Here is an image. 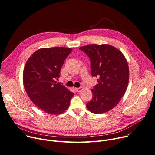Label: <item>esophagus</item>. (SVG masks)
Listing matches in <instances>:
<instances>
[{"instance_id":"esophagus-1","label":"esophagus","mask_w":155,"mask_h":155,"mask_svg":"<svg viewBox=\"0 0 155 155\" xmlns=\"http://www.w3.org/2000/svg\"><path fill=\"white\" fill-rule=\"evenodd\" d=\"M75 90L77 92H80L82 90V87H80L79 88H75Z\"/></svg>"}]
</instances>
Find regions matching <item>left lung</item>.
Masks as SVG:
<instances>
[{
  "label": "left lung",
  "instance_id": "obj_1",
  "mask_svg": "<svg viewBox=\"0 0 155 155\" xmlns=\"http://www.w3.org/2000/svg\"><path fill=\"white\" fill-rule=\"evenodd\" d=\"M79 49L90 58L92 76L98 77L86 107L94 113H106L117 105L127 90L129 70L126 58L108 44H91Z\"/></svg>",
  "mask_w": 155,
  "mask_h": 155
}]
</instances>
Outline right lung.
Here are the masks:
<instances>
[{
	"label": "right lung",
	"instance_id": "add662e5",
	"mask_svg": "<svg viewBox=\"0 0 155 155\" xmlns=\"http://www.w3.org/2000/svg\"><path fill=\"white\" fill-rule=\"evenodd\" d=\"M72 48H42L34 52L25 66V89L34 105L43 111L59 114L70 106L74 93L57 82L61 68Z\"/></svg>",
	"mask_w": 155,
	"mask_h": 155
}]
</instances>
